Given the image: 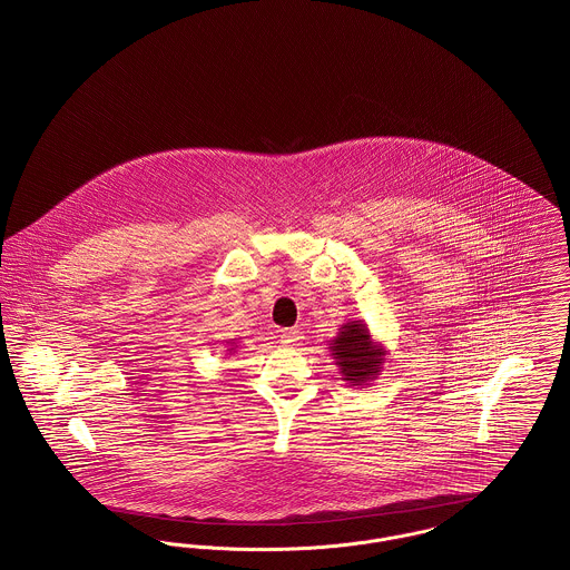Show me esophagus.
Here are the masks:
<instances>
[{"label":"esophagus","instance_id":"esophagus-1","mask_svg":"<svg viewBox=\"0 0 570 570\" xmlns=\"http://www.w3.org/2000/svg\"><path fill=\"white\" fill-rule=\"evenodd\" d=\"M282 344H286V346H295L299 340H302V332H297V330H284L282 334Z\"/></svg>","mask_w":570,"mask_h":570}]
</instances>
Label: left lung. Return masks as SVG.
<instances>
[{"mask_svg":"<svg viewBox=\"0 0 570 570\" xmlns=\"http://www.w3.org/2000/svg\"><path fill=\"white\" fill-rule=\"evenodd\" d=\"M334 357L337 366L344 374V381L355 385L366 383L383 364V351L376 348L370 340L368 330L364 323L353 321L342 327V332L334 340Z\"/></svg>","mask_w":570,"mask_h":570,"instance_id":"8db88e82","label":"left lung"}]
</instances>
